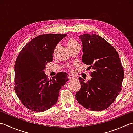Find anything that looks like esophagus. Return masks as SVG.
I'll use <instances>...</instances> for the list:
<instances>
[{
  "label": "esophagus",
  "mask_w": 133,
  "mask_h": 133,
  "mask_svg": "<svg viewBox=\"0 0 133 133\" xmlns=\"http://www.w3.org/2000/svg\"><path fill=\"white\" fill-rule=\"evenodd\" d=\"M68 77H69V80H72V79H76V78H77V77L75 76V75H69L68 76Z\"/></svg>",
  "instance_id": "obj_1"
}]
</instances>
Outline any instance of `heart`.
<instances>
[{"label": "heart", "mask_w": 133, "mask_h": 133, "mask_svg": "<svg viewBox=\"0 0 133 133\" xmlns=\"http://www.w3.org/2000/svg\"><path fill=\"white\" fill-rule=\"evenodd\" d=\"M66 45H67V46L68 47V48L70 50H72L73 49L75 48L76 47L78 46H80L79 43H78L77 41H76L74 38H69L67 39ZM57 48V46H56L55 48V49H54L53 53V55H55Z\"/></svg>", "instance_id": "1"}]
</instances>
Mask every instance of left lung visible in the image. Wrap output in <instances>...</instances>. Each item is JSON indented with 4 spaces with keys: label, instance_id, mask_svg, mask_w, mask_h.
<instances>
[{
    "label": "left lung",
    "instance_id": "left-lung-1",
    "mask_svg": "<svg viewBox=\"0 0 133 133\" xmlns=\"http://www.w3.org/2000/svg\"><path fill=\"white\" fill-rule=\"evenodd\" d=\"M79 38L83 43V63L93 71L91 80L85 82L80 77L81 88L76 98L87 109L100 111L110 107L120 93L124 70L117 51L102 37L84 34Z\"/></svg>",
    "mask_w": 133,
    "mask_h": 133
}]
</instances>
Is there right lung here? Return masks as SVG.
Instances as JSON below:
<instances>
[{
	"mask_svg": "<svg viewBox=\"0 0 133 133\" xmlns=\"http://www.w3.org/2000/svg\"><path fill=\"white\" fill-rule=\"evenodd\" d=\"M66 34H44L29 42L16 59L14 90L25 106L34 112H44L57 102L61 87L68 81V74L58 73L49 80L44 70L53 61V50Z\"/></svg>",
	"mask_w": 133,
	"mask_h": 133,
	"instance_id": "right-lung-1",
	"label": "right lung"
}]
</instances>
